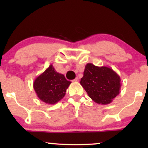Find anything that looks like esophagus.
I'll return each instance as SVG.
<instances>
[{"instance_id":"1","label":"esophagus","mask_w":148,"mask_h":148,"mask_svg":"<svg viewBox=\"0 0 148 148\" xmlns=\"http://www.w3.org/2000/svg\"><path fill=\"white\" fill-rule=\"evenodd\" d=\"M73 82H79V78L78 77H76L75 79L73 80Z\"/></svg>"}]
</instances>
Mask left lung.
<instances>
[{
    "mask_svg": "<svg viewBox=\"0 0 148 148\" xmlns=\"http://www.w3.org/2000/svg\"><path fill=\"white\" fill-rule=\"evenodd\" d=\"M80 84L95 102L108 104L120 93V76L108 66H97L88 63Z\"/></svg>",
    "mask_w": 148,
    "mask_h": 148,
    "instance_id": "obj_1",
    "label": "left lung"
}]
</instances>
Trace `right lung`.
<instances>
[{"instance_id":"right-lung-1","label":"right lung","mask_w":148,"mask_h":148,"mask_svg":"<svg viewBox=\"0 0 148 148\" xmlns=\"http://www.w3.org/2000/svg\"><path fill=\"white\" fill-rule=\"evenodd\" d=\"M64 75L58 73L52 64L36 78L34 89L40 100L48 104H54L65 96L66 89L71 84Z\"/></svg>"}]
</instances>
